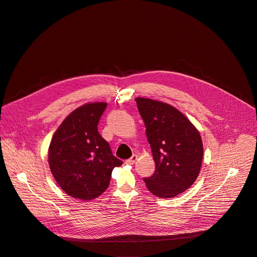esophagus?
<instances>
[{"mask_svg":"<svg viewBox=\"0 0 257 257\" xmlns=\"http://www.w3.org/2000/svg\"><path fill=\"white\" fill-rule=\"evenodd\" d=\"M137 157H138V156H137L136 154H133L129 159L126 160V163H127V164H131V165L134 164V162L137 160Z\"/></svg>","mask_w":257,"mask_h":257,"instance_id":"34e87169","label":"esophagus"}]
</instances>
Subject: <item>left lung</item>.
I'll return each mask as SVG.
<instances>
[{
  "label": "left lung",
  "mask_w": 257,
  "mask_h": 257,
  "mask_svg": "<svg viewBox=\"0 0 257 257\" xmlns=\"http://www.w3.org/2000/svg\"><path fill=\"white\" fill-rule=\"evenodd\" d=\"M135 101L155 162L153 176L144 182L154 196L174 198L187 191L200 174L204 153L200 132L172 105L141 97Z\"/></svg>",
  "instance_id": "left-lung-1"
}]
</instances>
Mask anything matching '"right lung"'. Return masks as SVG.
Instances as JSON below:
<instances>
[{
  "instance_id": "right-lung-1",
  "label": "right lung",
  "mask_w": 257,
  "mask_h": 257,
  "mask_svg": "<svg viewBox=\"0 0 257 257\" xmlns=\"http://www.w3.org/2000/svg\"><path fill=\"white\" fill-rule=\"evenodd\" d=\"M107 103H88L72 111L59 125L48 148V163L57 185L68 196L94 200L109 187L114 167L123 161L112 154L98 132Z\"/></svg>"
}]
</instances>
